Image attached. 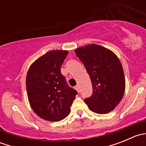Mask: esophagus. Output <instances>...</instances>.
<instances>
[{"label": "esophagus", "instance_id": "1", "mask_svg": "<svg viewBox=\"0 0 146 146\" xmlns=\"http://www.w3.org/2000/svg\"><path fill=\"white\" fill-rule=\"evenodd\" d=\"M75 88H76V90L78 91V92H80V87H79V85H76V86L75 87Z\"/></svg>", "mask_w": 146, "mask_h": 146}]
</instances>
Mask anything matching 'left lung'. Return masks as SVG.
<instances>
[{"instance_id": "obj_1", "label": "left lung", "mask_w": 146, "mask_h": 146, "mask_svg": "<svg viewBox=\"0 0 146 146\" xmlns=\"http://www.w3.org/2000/svg\"><path fill=\"white\" fill-rule=\"evenodd\" d=\"M85 66L93 89L92 96L85 100L90 110L100 114L114 110L123 96L126 88L123 67L112 51L90 44L75 50Z\"/></svg>"}]
</instances>
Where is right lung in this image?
<instances>
[{
    "label": "right lung",
    "instance_id": "1",
    "mask_svg": "<svg viewBox=\"0 0 146 146\" xmlns=\"http://www.w3.org/2000/svg\"><path fill=\"white\" fill-rule=\"evenodd\" d=\"M68 51L52 50L34 61L26 76V88L31 108L40 118L58 121L70 114L78 92L69 87L61 73Z\"/></svg>",
    "mask_w": 146,
    "mask_h": 146
}]
</instances>
